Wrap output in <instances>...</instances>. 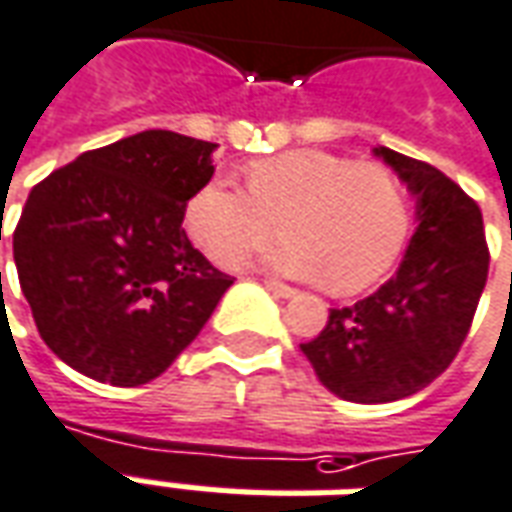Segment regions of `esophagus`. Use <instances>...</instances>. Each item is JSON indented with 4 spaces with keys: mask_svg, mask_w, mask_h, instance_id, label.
Returning a JSON list of instances; mask_svg holds the SVG:
<instances>
[{
    "mask_svg": "<svg viewBox=\"0 0 512 512\" xmlns=\"http://www.w3.org/2000/svg\"><path fill=\"white\" fill-rule=\"evenodd\" d=\"M266 288L274 293L277 299H293V296L299 293L296 288H291V285H285V282H277V280H266Z\"/></svg>",
    "mask_w": 512,
    "mask_h": 512,
    "instance_id": "34e87169",
    "label": "esophagus"
}]
</instances>
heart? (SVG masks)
<instances>
[{"instance_id":"heart-1","label":"heart","mask_w":512,"mask_h":512,"mask_svg":"<svg viewBox=\"0 0 512 512\" xmlns=\"http://www.w3.org/2000/svg\"><path fill=\"white\" fill-rule=\"evenodd\" d=\"M246 191L224 177L185 202V230L219 266L235 268L274 235L288 241L263 266L335 293H360L399 260L410 232L405 180L385 163H355L321 149H291L246 166Z\"/></svg>"}]
</instances>
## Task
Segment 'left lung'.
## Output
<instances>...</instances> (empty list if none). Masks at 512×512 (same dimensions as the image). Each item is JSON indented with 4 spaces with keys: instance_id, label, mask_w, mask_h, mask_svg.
Here are the masks:
<instances>
[{
    "instance_id": "8db88e82",
    "label": "left lung",
    "mask_w": 512,
    "mask_h": 512,
    "mask_svg": "<svg viewBox=\"0 0 512 512\" xmlns=\"http://www.w3.org/2000/svg\"><path fill=\"white\" fill-rule=\"evenodd\" d=\"M416 194L418 227L391 280L302 343L321 385L346 402L382 405L427 388L455 360L488 280L482 213L446 174L377 146Z\"/></svg>"
}]
</instances>
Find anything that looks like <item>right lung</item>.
<instances>
[{
    "instance_id": "obj_1",
    "label": "right lung",
    "mask_w": 512,
    "mask_h": 512,
    "mask_svg": "<svg viewBox=\"0 0 512 512\" xmlns=\"http://www.w3.org/2000/svg\"><path fill=\"white\" fill-rule=\"evenodd\" d=\"M213 152L210 141L146 130L82 152L32 188L13 260L35 327L66 366L144 385L213 316L232 277L182 230Z\"/></svg>"
}]
</instances>
